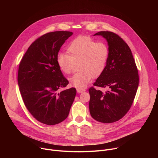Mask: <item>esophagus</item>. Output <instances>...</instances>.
<instances>
[{"label": "esophagus", "mask_w": 158, "mask_h": 158, "mask_svg": "<svg viewBox=\"0 0 158 158\" xmlns=\"http://www.w3.org/2000/svg\"><path fill=\"white\" fill-rule=\"evenodd\" d=\"M85 91V89H79V88H77V92L78 93H81Z\"/></svg>", "instance_id": "1"}]
</instances>
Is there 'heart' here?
<instances>
[{
    "mask_svg": "<svg viewBox=\"0 0 158 158\" xmlns=\"http://www.w3.org/2000/svg\"><path fill=\"white\" fill-rule=\"evenodd\" d=\"M68 55L59 54L57 64L60 71L70 74L78 63L79 71L69 79L70 84L84 89L93 79L99 77L104 72L109 58V49L103 42H97L89 36L79 35L72 40L67 47Z\"/></svg>",
    "mask_w": 158,
    "mask_h": 158,
    "instance_id": "obj_1",
    "label": "heart"
}]
</instances>
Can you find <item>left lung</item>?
Wrapping results in <instances>:
<instances>
[{"mask_svg":"<svg viewBox=\"0 0 158 158\" xmlns=\"http://www.w3.org/2000/svg\"><path fill=\"white\" fill-rule=\"evenodd\" d=\"M107 42L109 58L102 74L94 85L106 88L105 93L93 87L89 89V111L92 118L103 123H111L123 118L129 110L139 85L137 67L128 45L118 35L101 31Z\"/></svg>","mask_w":158,"mask_h":158,"instance_id":"left-lung-1","label":"left lung"}]
</instances>
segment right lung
I'll list each match as a JSON object with an SVG mask.
<instances>
[{"label":"right lung","instance_id":"obj_1","mask_svg":"<svg viewBox=\"0 0 158 158\" xmlns=\"http://www.w3.org/2000/svg\"><path fill=\"white\" fill-rule=\"evenodd\" d=\"M73 33L56 31L35 40L22 57L19 67L18 85L24 104L38 121L55 125L69 115L76 90L58 93L69 84L57 64L58 52Z\"/></svg>","mask_w":158,"mask_h":158}]
</instances>
